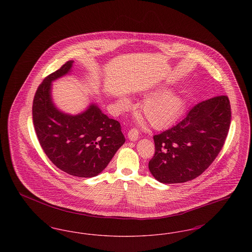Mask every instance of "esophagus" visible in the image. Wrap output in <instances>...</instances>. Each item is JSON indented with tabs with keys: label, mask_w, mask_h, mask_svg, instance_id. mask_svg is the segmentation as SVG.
Here are the masks:
<instances>
[{
	"label": "esophagus",
	"mask_w": 252,
	"mask_h": 252,
	"mask_svg": "<svg viewBox=\"0 0 252 252\" xmlns=\"http://www.w3.org/2000/svg\"><path fill=\"white\" fill-rule=\"evenodd\" d=\"M128 139L130 141H137L139 139V131L136 129V128H131L129 131H128Z\"/></svg>",
	"instance_id": "esophagus-1"
}]
</instances>
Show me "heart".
I'll use <instances>...</instances> for the list:
<instances>
[{"instance_id": "heart-1", "label": "heart", "mask_w": 252, "mask_h": 252, "mask_svg": "<svg viewBox=\"0 0 252 252\" xmlns=\"http://www.w3.org/2000/svg\"><path fill=\"white\" fill-rule=\"evenodd\" d=\"M165 92V87L157 90L154 96L148 98L143 105L144 116L156 128H163L172 125L180 117L184 108L182 96L174 92ZM129 105L130 102L126 98L120 101L122 108H127Z\"/></svg>"}]
</instances>
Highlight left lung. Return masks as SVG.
Wrapping results in <instances>:
<instances>
[{
  "label": "left lung",
  "mask_w": 252,
  "mask_h": 252,
  "mask_svg": "<svg viewBox=\"0 0 252 252\" xmlns=\"http://www.w3.org/2000/svg\"><path fill=\"white\" fill-rule=\"evenodd\" d=\"M231 118L228 96L205 100L185 118L155 135V154L148 168L158 181L181 183L200 176L225 144Z\"/></svg>",
  "instance_id": "obj_1"
}]
</instances>
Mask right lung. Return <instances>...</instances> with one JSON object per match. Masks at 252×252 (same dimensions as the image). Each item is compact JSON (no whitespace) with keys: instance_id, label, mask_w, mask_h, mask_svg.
Listing matches in <instances>:
<instances>
[{"instance_id":"obj_1","label":"right lung","mask_w":252,"mask_h":252,"mask_svg":"<svg viewBox=\"0 0 252 252\" xmlns=\"http://www.w3.org/2000/svg\"><path fill=\"white\" fill-rule=\"evenodd\" d=\"M67 61L38 86L33 101V123L38 142L49 159L63 172L79 178H93L107 167L125 144L118 121L108 118L95 104L77 115L56 108L52 82L71 72Z\"/></svg>"}]
</instances>
